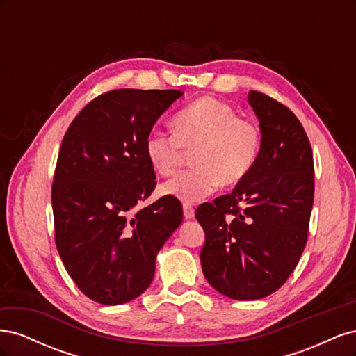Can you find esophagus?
Masks as SVG:
<instances>
[{
	"label": "esophagus",
	"mask_w": 356,
	"mask_h": 356,
	"mask_svg": "<svg viewBox=\"0 0 356 356\" xmlns=\"http://www.w3.org/2000/svg\"><path fill=\"white\" fill-rule=\"evenodd\" d=\"M182 209H184V217H186L187 220H191L193 217H195V208H193L191 204L184 203V207H182Z\"/></svg>",
	"instance_id": "1"
}]
</instances>
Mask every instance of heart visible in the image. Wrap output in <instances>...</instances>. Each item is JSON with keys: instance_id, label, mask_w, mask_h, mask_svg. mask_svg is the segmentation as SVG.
<instances>
[{"instance_id": "b5f03b06", "label": "heart", "mask_w": 356, "mask_h": 356, "mask_svg": "<svg viewBox=\"0 0 356 356\" xmlns=\"http://www.w3.org/2000/svg\"><path fill=\"white\" fill-rule=\"evenodd\" d=\"M174 132H149L145 154L161 177H172L193 152V168L168 181L161 191L184 203L211 196L220 186H234L252 170L261 148V131L230 105L209 96L172 117Z\"/></svg>"}]
</instances>
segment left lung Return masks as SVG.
I'll use <instances>...</instances> for the list:
<instances>
[{
  "instance_id": "8db88e82",
  "label": "left lung",
  "mask_w": 356,
  "mask_h": 356,
  "mask_svg": "<svg viewBox=\"0 0 356 356\" xmlns=\"http://www.w3.org/2000/svg\"><path fill=\"white\" fill-rule=\"evenodd\" d=\"M248 102L260 122L252 170L230 195L202 203L200 251L207 281L225 297L258 300L281 288L307 242L314 207V154L294 113L261 92Z\"/></svg>"
}]
</instances>
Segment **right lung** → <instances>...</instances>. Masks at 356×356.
<instances>
[{
	"label": "right lung",
	"mask_w": 356,
	"mask_h": 356,
	"mask_svg": "<svg viewBox=\"0 0 356 356\" xmlns=\"http://www.w3.org/2000/svg\"><path fill=\"white\" fill-rule=\"evenodd\" d=\"M182 92L118 89L79 113L62 139L51 186L58 252L72 281L101 305H123L153 281L156 257L182 221L156 187L145 139Z\"/></svg>",
	"instance_id": "obj_1"
}]
</instances>
